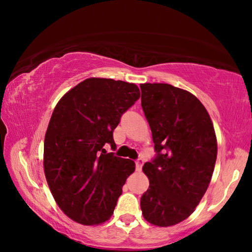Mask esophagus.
Listing matches in <instances>:
<instances>
[{
	"label": "esophagus",
	"mask_w": 252,
	"mask_h": 252,
	"mask_svg": "<svg viewBox=\"0 0 252 252\" xmlns=\"http://www.w3.org/2000/svg\"><path fill=\"white\" fill-rule=\"evenodd\" d=\"M143 158H138V159L135 160V169L140 171V170L142 169V165H143Z\"/></svg>",
	"instance_id": "esophagus-1"
}]
</instances>
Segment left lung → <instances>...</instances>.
<instances>
[{
    "mask_svg": "<svg viewBox=\"0 0 252 252\" xmlns=\"http://www.w3.org/2000/svg\"><path fill=\"white\" fill-rule=\"evenodd\" d=\"M141 105L156 156L143 165L150 181L140 206L144 219L169 227L187 219L210 183L217 139L209 113L197 97L165 83H144Z\"/></svg>",
    "mask_w": 252,
    "mask_h": 252,
    "instance_id": "left-lung-1",
    "label": "left lung"
}]
</instances>
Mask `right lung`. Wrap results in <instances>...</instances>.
<instances>
[{
  "label": "right lung",
  "instance_id": "obj_1",
  "mask_svg": "<svg viewBox=\"0 0 252 252\" xmlns=\"http://www.w3.org/2000/svg\"><path fill=\"white\" fill-rule=\"evenodd\" d=\"M140 97L133 83L112 79L82 81L59 101L44 139V173L60 209L81 224H100L112 216L130 159L117 149L113 131Z\"/></svg>",
  "mask_w": 252,
  "mask_h": 252
}]
</instances>
